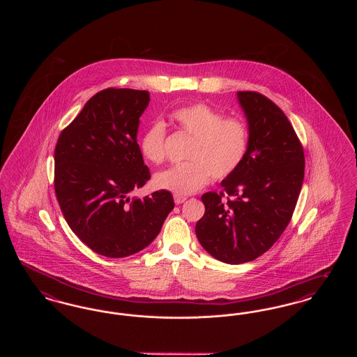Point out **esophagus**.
<instances>
[{
	"instance_id": "34e87169",
	"label": "esophagus",
	"mask_w": 357,
	"mask_h": 357,
	"mask_svg": "<svg viewBox=\"0 0 357 357\" xmlns=\"http://www.w3.org/2000/svg\"><path fill=\"white\" fill-rule=\"evenodd\" d=\"M186 197H182V195H174V201H175V204H182L185 201H186Z\"/></svg>"
}]
</instances>
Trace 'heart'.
<instances>
[{"label":"heart","instance_id":"heart-1","mask_svg":"<svg viewBox=\"0 0 357 357\" xmlns=\"http://www.w3.org/2000/svg\"><path fill=\"white\" fill-rule=\"evenodd\" d=\"M172 124L191 137L185 163L155 175V186L176 195L201 190L210 181L225 179L237 171L249 149L246 123L236 116H223L207 102H197L172 111ZM167 128L162 121L147 127L140 139L143 156L155 165L166 159Z\"/></svg>","mask_w":357,"mask_h":357}]
</instances>
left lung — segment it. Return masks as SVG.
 Masks as SVG:
<instances>
[{
	"mask_svg": "<svg viewBox=\"0 0 357 357\" xmlns=\"http://www.w3.org/2000/svg\"><path fill=\"white\" fill-rule=\"evenodd\" d=\"M249 123V149L222 191L202 195L195 233L204 250L237 265L268 252L287 229L303 187V144L284 111L265 95L239 91Z\"/></svg>",
	"mask_w": 357,
	"mask_h": 357,
	"instance_id": "left-lung-1",
	"label": "left lung"
}]
</instances>
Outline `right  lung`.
I'll list each match as a JSON object with an SVG mask.
<instances>
[{
	"instance_id": "1",
	"label": "right lung",
	"mask_w": 357,
	"mask_h": 357,
	"mask_svg": "<svg viewBox=\"0 0 357 357\" xmlns=\"http://www.w3.org/2000/svg\"><path fill=\"white\" fill-rule=\"evenodd\" d=\"M149 102V91L102 89L56 143L53 185L61 213L80 241L104 257L143 250L174 208L167 190L130 198L151 178L136 142Z\"/></svg>"
}]
</instances>
